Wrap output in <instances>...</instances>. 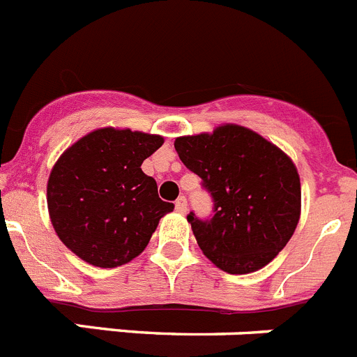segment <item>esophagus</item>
I'll return each instance as SVG.
<instances>
[{
  "instance_id": "esophagus-1",
  "label": "esophagus",
  "mask_w": 357,
  "mask_h": 357,
  "mask_svg": "<svg viewBox=\"0 0 357 357\" xmlns=\"http://www.w3.org/2000/svg\"><path fill=\"white\" fill-rule=\"evenodd\" d=\"M175 209H176V213H181V214L188 213V200H185L184 197L178 198V200L175 202Z\"/></svg>"
}]
</instances>
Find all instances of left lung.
Wrapping results in <instances>:
<instances>
[{
  "label": "left lung",
  "mask_w": 357,
  "mask_h": 357,
  "mask_svg": "<svg viewBox=\"0 0 357 357\" xmlns=\"http://www.w3.org/2000/svg\"><path fill=\"white\" fill-rule=\"evenodd\" d=\"M175 150L214 200L211 220L188 216L207 259L232 275L275 259L301 220V176L291 157L234 123L176 137Z\"/></svg>",
  "instance_id": "obj_1"
}]
</instances>
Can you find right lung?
Masks as SVG:
<instances>
[{"instance_id":"add662e5","label":"right lung","mask_w":357,"mask_h":357,"mask_svg":"<svg viewBox=\"0 0 357 357\" xmlns=\"http://www.w3.org/2000/svg\"><path fill=\"white\" fill-rule=\"evenodd\" d=\"M162 135L130 128H96L53 164L46 188L56 236L82 261L98 268L130 263L146 248L173 204L141 164L159 150Z\"/></svg>"}]
</instances>
